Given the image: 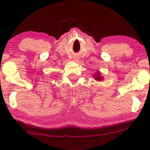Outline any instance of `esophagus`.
Segmentation results:
<instances>
[{
    "label": "esophagus",
    "instance_id": "obj_1",
    "mask_svg": "<svg viewBox=\"0 0 150 150\" xmlns=\"http://www.w3.org/2000/svg\"><path fill=\"white\" fill-rule=\"evenodd\" d=\"M76 59V61H77V60H78V59Z\"/></svg>",
    "mask_w": 150,
    "mask_h": 150
}]
</instances>
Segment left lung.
I'll return each mask as SVG.
<instances>
[{
  "label": "left lung",
  "instance_id": "obj_1",
  "mask_svg": "<svg viewBox=\"0 0 150 150\" xmlns=\"http://www.w3.org/2000/svg\"><path fill=\"white\" fill-rule=\"evenodd\" d=\"M97 74H98L97 76L94 75V78H95V79H96V80H98V81H100V80H102V78L100 76V74H98V73Z\"/></svg>",
  "mask_w": 150,
  "mask_h": 150
}]
</instances>
